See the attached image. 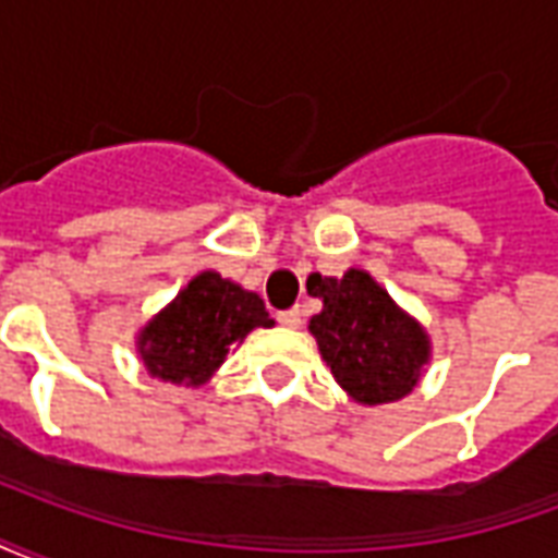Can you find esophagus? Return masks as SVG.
<instances>
[{
  "label": "esophagus",
  "instance_id": "obj_1",
  "mask_svg": "<svg viewBox=\"0 0 558 558\" xmlns=\"http://www.w3.org/2000/svg\"><path fill=\"white\" fill-rule=\"evenodd\" d=\"M278 323L287 328H299L302 326V311L299 307H290V311H280Z\"/></svg>",
  "mask_w": 558,
  "mask_h": 558
}]
</instances>
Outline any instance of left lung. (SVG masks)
I'll return each instance as SVG.
<instances>
[{"label":"left lung","mask_w":558,"mask_h":558,"mask_svg":"<svg viewBox=\"0 0 558 558\" xmlns=\"http://www.w3.org/2000/svg\"><path fill=\"white\" fill-rule=\"evenodd\" d=\"M307 292L323 299L311 331L340 386L367 407L410 395L427 362V338L388 292L359 268L340 280L311 275Z\"/></svg>","instance_id":"obj_1"}]
</instances>
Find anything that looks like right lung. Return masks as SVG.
<instances>
[{"label": "right lung", "instance_id": "1", "mask_svg": "<svg viewBox=\"0 0 558 558\" xmlns=\"http://www.w3.org/2000/svg\"><path fill=\"white\" fill-rule=\"evenodd\" d=\"M256 326H271L263 299L215 271H203L143 328L140 352L151 376L203 386L232 343H242Z\"/></svg>", "mask_w": 558, "mask_h": 558}]
</instances>
